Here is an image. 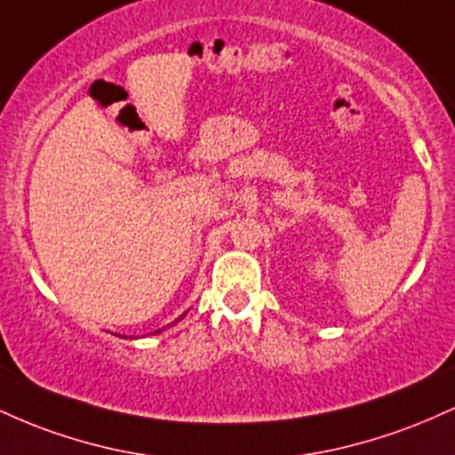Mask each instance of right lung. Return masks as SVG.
<instances>
[{"label":"right lung","mask_w":455,"mask_h":455,"mask_svg":"<svg viewBox=\"0 0 455 455\" xmlns=\"http://www.w3.org/2000/svg\"><path fill=\"white\" fill-rule=\"evenodd\" d=\"M188 315V310L184 312V315H181L180 318H175V321L173 323H169V325H166V327H171V325H175V323H180L181 321V318H184ZM166 327H160V329H154V331H151L149 333V336H156V333H162V331H164V329ZM115 336H119V333H115ZM119 338H130V340H134V338H137V336H119ZM140 338H145V333H143V336H140Z\"/></svg>","instance_id":"obj_1"}]
</instances>
